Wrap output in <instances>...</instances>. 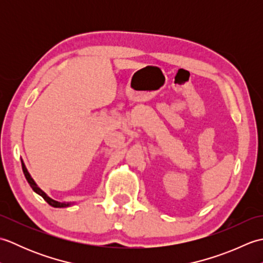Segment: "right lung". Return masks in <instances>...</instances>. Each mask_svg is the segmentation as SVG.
Segmentation results:
<instances>
[{
  "label": "right lung",
  "instance_id": "right-lung-1",
  "mask_svg": "<svg viewBox=\"0 0 263 263\" xmlns=\"http://www.w3.org/2000/svg\"><path fill=\"white\" fill-rule=\"evenodd\" d=\"M21 165H22V171H24V174H25V176H26V180H27L28 183H29V185L31 186V189H32L33 191H35L37 194L41 195V197H42L44 200H45L49 205L54 206V208H64V206H69V205H70V203L59 202V201H55V200L49 198L45 192L42 191V190L37 186V184L35 183V181L32 180L29 173H28V171H27V168H26V166H25V164H24V161H21Z\"/></svg>",
  "mask_w": 263,
  "mask_h": 263
}]
</instances>
